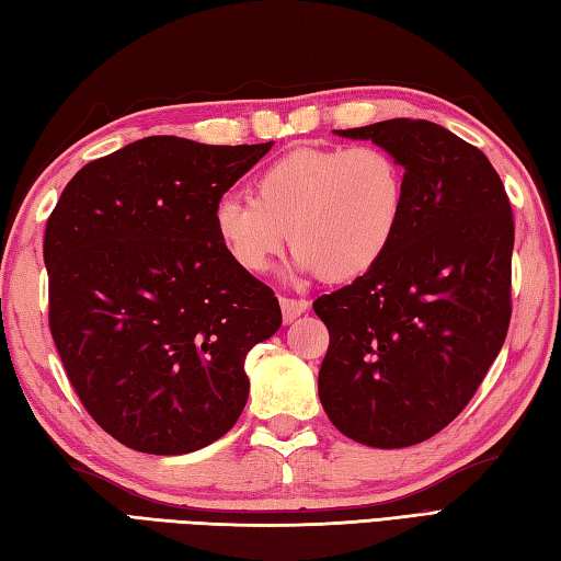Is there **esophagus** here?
Segmentation results:
<instances>
[{
    "label": "esophagus",
    "instance_id": "34e87169",
    "mask_svg": "<svg viewBox=\"0 0 561 561\" xmlns=\"http://www.w3.org/2000/svg\"><path fill=\"white\" fill-rule=\"evenodd\" d=\"M279 306H282L284 323H291V320H296L301 313H306L308 301L306 299H289V296H279Z\"/></svg>",
    "mask_w": 561,
    "mask_h": 561
}]
</instances>
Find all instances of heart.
Listing matches in <instances>:
<instances>
[{"mask_svg":"<svg viewBox=\"0 0 561 561\" xmlns=\"http://www.w3.org/2000/svg\"><path fill=\"white\" fill-rule=\"evenodd\" d=\"M404 211L408 173L392 151L376 145L304 147L255 175L253 199L221 197L211 224L226 255L243 272H267L289 231L296 272L352 282L386 257Z\"/></svg>","mask_w":561,"mask_h":561,"instance_id":"b5f03b06","label":"heart"}]
</instances>
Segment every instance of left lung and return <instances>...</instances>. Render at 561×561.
<instances>
[{"mask_svg":"<svg viewBox=\"0 0 561 561\" xmlns=\"http://www.w3.org/2000/svg\"><path fill=\"white\" fill-rule=\"evenodd\" d=\"M335 133L396 153L408 211L371 272L313 304L330 332L318 396L356 444L414 446L465 410L506 340L511 202L490 159L436 123Z\"/></svg>","mask_w":561,"mask_h":561,"instance_id":"8db88e82","label":"left lung"}]
</instances>
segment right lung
<instances>
[{"label": "right lung", "mask_w": 561, "mask_h": 561, "mask_svg": "<svg viewBox=\"0 0 561 561\" xmlns=\"http://www.w3.org/2000/svg\"><path fill=\"white\" fill-rule=\"evenodd\" d=\"M272 149L145 137L83 165L45 226L50 332L69 383L127 448L183 456L248 400L277 296L226 255L214 205Z\"/></svg>", "instance_id": "1"}]
</instances>
